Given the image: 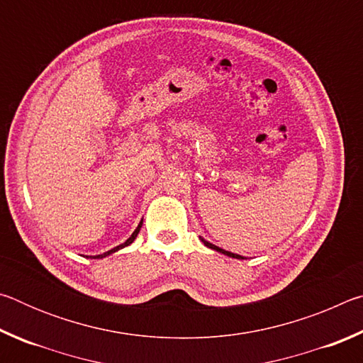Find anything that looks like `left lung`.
Instances as JSON below:
<instances>
[{"instance_id": "left-lung-1", "label": "left lung", "mask_w": 363, "mask_h": 363, "mask_svg": "<svg viewBox=\"0 0 363 363\" xmlns=\"http://www.w3.org/2000/svg\"><path fill=\"white\" fill-rule=\"evenodd\" d=\"M201 242H203L208 248H211V250H216V251H219V253H223V255H227V256H230V257H237V259H245L243 256H238V255H233V253H230V251H225V250H223V248H219V247H216V245H213V243H210V242H206V240H203V238H201Z\"/></svg>"}]
</instances>
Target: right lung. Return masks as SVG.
<instances>
[{"mask_svg":"<svg viewBox=\"0 0 363 363\" xmlns=\"http://www.w3.org/2000/svg\"><path fill=\"white\" fill-rule=\"evenodd\" d=\"M140 227H143V220H140L139 223V225L136 227V230L133 232V235L128 238V240L125 242V243H121V245H118V247H115L113 250H110V251H107V253H104V255H99V256H94V259L96 257H106V256H108V255H112V253H115V251H118V250H121V248H125V247H128V245H131L133 242H134V238L138 237V233H139V230H140Z\"/></svg>","mask_w":363,"mask_h":363,"instance_id":"right-lung-1","label":"right lung"}]
</instances>
